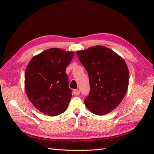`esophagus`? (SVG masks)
Returning a JSON list of instances; mask_svg holds the SVG:
<instances>
[{
  "instance_id": "obj_1",
  "label": "esophagus",
  "mask_w": 154,
  "mask_h": 154,
  "mask_svg": "<svg viewBox=\"0 0 154 154\" xmlns=\"http://www.w3.org/2000/svg\"><path fill=\"white\" fill-rule=\"evenodd\" d=\"M73 93H74L75 96H78V95H79L80 91H79V90H78V89H75L73 91Z\"/></svg>"
}]
</instances>
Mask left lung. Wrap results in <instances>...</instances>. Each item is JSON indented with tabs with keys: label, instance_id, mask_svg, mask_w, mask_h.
I'll return each instance as SVG.
<instances>
[{
	"label": "left lung",
	"instance_id": "obj_1",
	"mask_svg": "<svg viewBox=\"0 0 154 154\" xmlns=\"http://www.w3.org/2000/svg\"><path fill=\"white\" fill-rule=\"evenodd\" d=\"M89 78L91 91L85 100L91 112L103 115L112 112L125 97L129 71L123 58L103 45L77 51Z\"/></svg>",
	"mask_w": 154,
	"mask_h": 154
}]
</instances>
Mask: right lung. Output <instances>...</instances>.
<instances>
[{
  "instance_id": "1",
  "label": "right lung",
  "mask_w": 154,
  "mask_h": 154,
  "mask_svg": "<svg viewBox=\"0 0 154 154\" xmlns=\"http://www.w3.org/2000/svg\"><path fill=\"white\" fill-rule=\"evenodd\" d=\"M73 57V51L50 48L35 55L25 71L24 88L32 104L50 116L66 110L71 98L66 67Z\"/></svg>"
}]
</instances>
